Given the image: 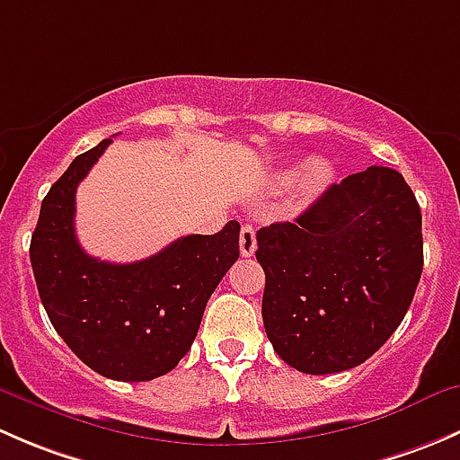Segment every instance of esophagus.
Returning a JSON list of instances; mask_svg holds the SVG:
<instances>
[{
    "mask_svg": "<svg viewBox=\"0 0 460 460\" xmlns=\"http://www.w3.org/2000/svg\"><path fill=\"white\" fill-rule=\"evenodd\" d=\"M240 253H243L244 258L256 253V231H253V226L244 225L243 229H240Z\"/></svg>",
    "mask_w": 460,
    "mask_h": 460,
    "instance_id": "obj_1",
    "label": "esophagus"
}]
</instances>
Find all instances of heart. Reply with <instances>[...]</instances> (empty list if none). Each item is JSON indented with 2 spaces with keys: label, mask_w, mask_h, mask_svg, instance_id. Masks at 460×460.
<instances>
[{
  "label": "heart",
  "mask_w": 460,
  "mask_h": 460,
  "mask_svg": "<svg viewBox=\"0 0 460 460\" xmlns=\"http://www.w3.org/2000/svg\"><path fill=\"white\" fill-rule=\"evenodd\" d=\"M291 173H282V182H289ZM332 182V166L327 164L324 160H312L307 166H305L303 173V187L307 189L309 193H318L323 191L327 184Z\"/></svg>",
  "instance_id": "heart-1"
}]
</instances>
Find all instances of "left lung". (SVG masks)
<instances>
[{"mask_svg":"<svg viewBox=\"0 0 460 460\" xmlns=\"http://www.w3.org/2000/svg\"><path fill=\"white\" fill-rule=\"evenodd\" d=\"M420 207L398 171L369 166L332 184L291 222L256 234L262 323L303 374L365 363L398 329L423 273Z\"/></svg>","mask_w":460,"mask_h":460,"instance_id":"obj_1","label":"left lung"}]
</instances>
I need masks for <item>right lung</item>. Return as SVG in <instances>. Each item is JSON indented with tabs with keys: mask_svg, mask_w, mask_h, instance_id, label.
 Returning a JSON list of instances; mask_svg holds the SVG:
<instances>
[{
	"mask_svg": "<svg viewBox=\"0 0 460 460\" xmlns=\"http://www.w3.org/2000/svg\"><path fill=\"white\" fill-rule=\"evenodd\" d=\"M111 142L77 155L46 193L31 264L50 324L73 354L106 378L140 383L191 349L207 300L240 256V225L184 235L137 262L88 256L75 238V191Z\"/></svg>",
	"mask_w": 460,
	"mask_h": 460,
	"instance_id": "right-lung-1",
	"label": "right lung"
}]
</instances>
